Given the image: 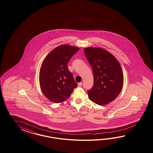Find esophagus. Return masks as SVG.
Instances as JSON below:
<instances>
[{
  "label": "esophagus",
  "instance_id": "1",
  "mask_svg": "<svg viewBox=\"0 0 153 153\" xmlns=\"http://www.w3.org/2000/svg\"><path fill=\"white\" fill-rule=\"evenodd\" d=\"M82 85V82H79L78 84V87H81Z\"/></svg>",
  "mask_w": 153,
  "mask_h": 153
}]
</instances>
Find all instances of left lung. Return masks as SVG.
I'll list each match as a JSON object with an SVG mask.
<instances>
[{"label":"left lung","mask_w":153,"mask_h":153,"mask_svg":"<svg viewBox=\"0 0 153 153\" xmlns=\"http://www.w3.org/2000/svg\"><path fill=\"white\" fill-rule=\"evenodd\" d=\"M84 53L93 70L94 85L87 91L91 101L99 105L114 100L122 90L123 71L118 61L107 50L87 48Z\"/></svg>","instance_id":"obj_1"}]
</instances>
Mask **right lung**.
<instances>
[{"mask_svg":"<svg viewBox=\"0 0 153 153\" xmlns=\"http://www.w3.org/2000/svg\"><path fill=\"white\" fill-rule=\"evenodd\" d=\"M79 48L68 45H60L46 57L42 63L39 81L45 97L55 103H61L70 96L77 86L67 63Z\"/></svg>","mask_w":153,"mask_h":153,"instance_id":"right-lung-1","label":"right lung"}]
</instances>
